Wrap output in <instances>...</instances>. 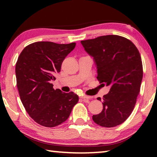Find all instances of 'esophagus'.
<instances>
[{
    "label": "esophagus",
    "mask_w": 157,
    "mask_h": 157,
    "mask_svg": "<svg viewBox=\"0 0 157 157\" xmlns=\"http://www.w3.org/2000/svg\"><path fill=\"white\" fill-rule=\"evenodd\" d=\"M82 99H83L84 101H89L90 99H91V96H88V95H82V96L80 97Z\"/></svg>",
    "instance_id": "1"
}]
</instances>
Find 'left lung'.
<instances>
[{"label":"left lung","mask_w":157,"mask_h":157,"mask_svg":"<svg viewBox=\"0 0 157 157\" xmlns=\"http://www.w3.org/2000/svg\"><path fill=\"white\" fill-rule=\"evenodd\" d=\"M84 50L94 57L97 79L110 86L102 98L103 109L92 117L95 123L113 127L131 115L139 94L143 64L139 50L132 42L118 35H106L81 41ZM101 101L100 98H98Z\"/></svg>","instance_id":"left-lung-1"}]
</instances>
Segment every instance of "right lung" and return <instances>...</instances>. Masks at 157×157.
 <instances>
[{
    "instance_id": "1",
    "label": "right lung",
    "mask_w": 157,
    "mask_h": 157,
    "mask_svg": "<svg viewBox=\"0 0 157 157\" xmlns=\"http://www.w3.org/2000/svg\"><path fill=\"white\" fill-rule=\"evenodd\" d=\"M75 45L34 42L18 58L15 72L21 100L29 116L42 126L53 127L63 123L78 102V95L55 90L50 83Z\"/></svg>"
}]
</instances>
